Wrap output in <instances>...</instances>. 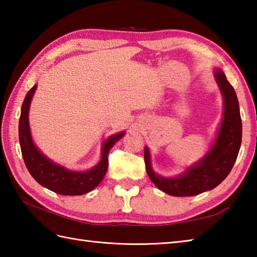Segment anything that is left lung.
<instances>
[{"label": "left lung", "mask_w": 257, "mask_h": 257, "mask_svg": "<svg viewBox=\"0 0 257 257\" xmlns=\"http://www.w3.org/2000/svg\"><path fill=\"white\" fill-rule=\"evenodd\" d=\"M215 78L224 97V116L217 138L204 159L190 168L181 177L167 179L152 171L149 150L145 148V163L150 180L163 192L173 196H192L217 187L236 161L242 143V119L235 90L225 74L217 69Z\"/></svg>", "instance_id": "left-lung-1"}]
</instances>
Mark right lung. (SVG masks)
Masks as SVG:
<instances>
[{"label": "right lung", "mask_w": 257, "mask_h": 257, "mask_svg": "<svg viewBox=\"0 0 257 257\" xmlns=\"http://www.w3.org/2000/svg\"><path fill=\"white\" fill-rule=\"evenodd\" d=\"M37 85L27 92L21 109L19 122V139L22 156L31 176L43 187L63 195H81L95 189L105 177L108 169V155L113 145L123 137L124 133L108 138L102 147L101 160L89 171H68L63 167L54 165L43 156L33 144L29 125V108Z\"/></svg>", "instance_id": "1"}]
</instances>
